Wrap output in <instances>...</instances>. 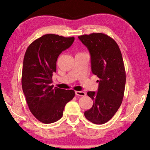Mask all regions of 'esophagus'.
I'll list each match as a JSON object with an SVG mask.
<instances>
[{
    "instance_id": "obj_1",
    "label": "esophagus",
    "mask_w": 150,
    "mask_h": 150,
    "mask_svg": "<svg viewBox=\"0 0 150 150\" xmlns=\"http://www.w3.org/2000/svg\"><path fill=\"white\" fill-rule=\"evenodd\" d=\"M75 95L77 96H85L86 95V93L83 92V91H75Z\"/></svg>"
}]
</instances>
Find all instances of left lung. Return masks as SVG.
Returning a JSON list of instances; mask_svg holds the SVG:
<instances>
[{
  "mask_svg": "<svg viewBox=\"0 0 150 150\" xmlns=\"http://www.w3.org/2000/svg\"><path fill=\"white\" fill-rule=\"evenodd\" d=\"M78 38L89 51L92 73L99 78L97 92L87 93L93 105L84 115L91 122L103 124L113 117L122 102L126 84L122 56L116 42L103 33Z\"/></svg>",
  "mask_w": 150,
  "mask_h": 150,
  "instance_id": "left-lung-1",
  "label": "left lung"
}]
</instances>
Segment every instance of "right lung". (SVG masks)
<instances>
[{"label": "right lung", "instance_id": "obj_1", "mask_svg": "<svg viewBox=\"0 0 150 150\" xmlns=\"http://www.w3.org/2000/svg\"><path fill=\"white\" fill-rule=\"evenodd\" d=\"M74 40V37L45 34L33 42L25 53L22 90L30 112L42 123L59 120L65 105L75 96L73 90L54 88L51 85L53 73L56 71L58 56Z\"/></svg>", "mask_w": 150, "mask_h": 150}]
</instances>
